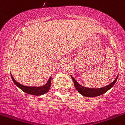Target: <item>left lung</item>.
I'll return each mask as SVG.
<instances>
[{"label": "left lung", "mask_w": 125, "mask_h": 125, "mask_svg": "<svg viewBox=\"0 0 125 125\" xmlns=\"http://www.w3.org/2000/svg\"><path fill=\"white\" fill-rule=\"evenodd\" d=\"M72 80H73L74 85H75V88L77 91L80 93L81 94L85 96V97H97V96L101 95L102 94H104L105 93H106L107 91H109L110 89L112 87H113L114 85L116 83V81H117V78H118V75L117 76V77L116 78V79L114 80V81L112 82V83H110L109 85L105 86V87L100 88H87L85 87H83V86L81 85L79 83L74 79L73 77H72L71 76Z\"/></svg>", "instance_id": "obj_1"}]
</instances>
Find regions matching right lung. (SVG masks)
Segmentation results:
<instances>
[{
	"label": "right lung",
	"instance_id": "right-lung-1",
	"mask_svg": "<svg viewBox=\"0 0 125 125\" xmlns=\"http://www.w3.org/2000/svg\"><path fill=\"white\" fill-rule=\"evenodd\" d=\"M10 76H11L12 81L18 87L20 88L21 90L25 92V93L27 94H31V95H42L43 94H46L49 91L50 88V85H51V82H52V77H50V78L48 80L47 83L44 85L41 86V87H28V86H25L19 83H18L15 79L13 78L12 76V74L10 73Z\"/></svg>",
	"mask_w": 125,
	"mask_h": 125
}]
</instances>
